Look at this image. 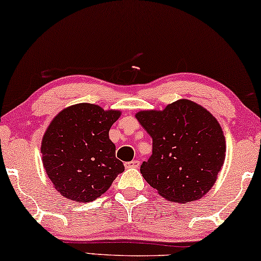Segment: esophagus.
I'll return each mask as SVG.
<instances>
[{"label":"esophagus","mask_w":261,"mask_h":261,"mask_svg":"<svg viewBox=\"0 0 261 261\" xmlns=\"http://www.w3.org/2000/svg\"><path fill=\"white\" fill-rule=\"evenodd\" d=\"M140 165V162L139 160H132V162H128L124 164V166H126V169H130V167H134V169H137Z\"/></svg>","instance_id":"1"}]
</instances>
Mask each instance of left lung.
Here are the masks:
<instances>
[{
	"label": "left lung",
	"instance_id": "8db88e82",
	"mask_svg": "<svg viewBox=\"0 0 261 261\" xmlns=\"http://www.w3.org/2000/svg\"><path fill=\"white\" fill-rule=\"evenodd\" d=\"M135 117L153 140L152 155L140 167L145 180L167 201L181 204L208 194L226 158V138L213 114L181 98Z\"/></svg>",
	"mask_w": 261,
	"mask_h": 261
}]
</instances>
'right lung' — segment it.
Wrapping results in <instances>:
<instances>
[{
    "label": "right lung",
    "mask_w": 261,
    "mask_h": 261,
    "mask_svg": "<svg viewBox=\"0 0 261 261\" xmlns=\"http://www.w3.org/2000/svg\"><path fill=\"white\" fill-rule=\"evenodd\" d=\"M120 110L92 103L67 107L48 124L41 141L42 164L59 194L88 203L110 188L124 166L115 156L109 129Z\"/></svg>",
    "instance_id": "1"
}]
</instances>
